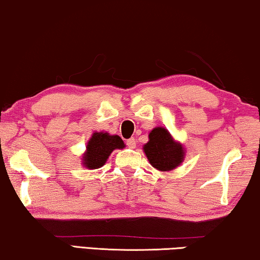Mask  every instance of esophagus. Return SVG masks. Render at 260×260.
<instances>
[{"label": "esophagus", "instance_id": "34e87169", "mask_svg": "<svg viewBox=\"0 0 260 260\" xmlns=\"http://www.w3.org/2000/svg\"><path fill=\"white\" fill-rule=\"evenodd\" d=\"M126 145L128 146L129 148H134V147H135V140H134V138L128 139V140L126 141Z\"/></svg>", "mask_w": 260, "mask_h": 260}]
</instances>
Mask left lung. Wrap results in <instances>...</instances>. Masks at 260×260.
<instances>
[{
  "instance_id": "1",
  "label": "left lung",
  "mask_w": 260,
  "mask_h": 260,
  "mask_svg": "<svg viewBox=\"0 0 260 260\" xmlns=\"http://www.w3.org/2000/svg\"><path fill=\"white\" fill-rule=\"evenodd\" d=\"M143 150L150 165L161 172L176 168L183 161L184 150L180 143L173 140L168 131L156 127L149 133V141L143 146Z\"/></svg>"
}]
</instances>
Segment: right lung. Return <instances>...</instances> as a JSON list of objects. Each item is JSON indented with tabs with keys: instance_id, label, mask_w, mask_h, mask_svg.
<instances>
[{
	"instance_id": "obj_1",
	"label": "right lung",
	"mask_w": 260,
	"mask_h": 260,
	"mask_svg": "<svg viewBox=\"0 0 260 260\" xmlns=\"http://www.w3.org/2000/svg\"><path fill=\"white\" fill-rule=\"evenodd\" d=\"M123 141L118 135H110L108 133H94L87 143V150L84 155V166L88 169H96L103 167L110 154L114 149L123 148Z\"/></svg>"
}]
</instances>
